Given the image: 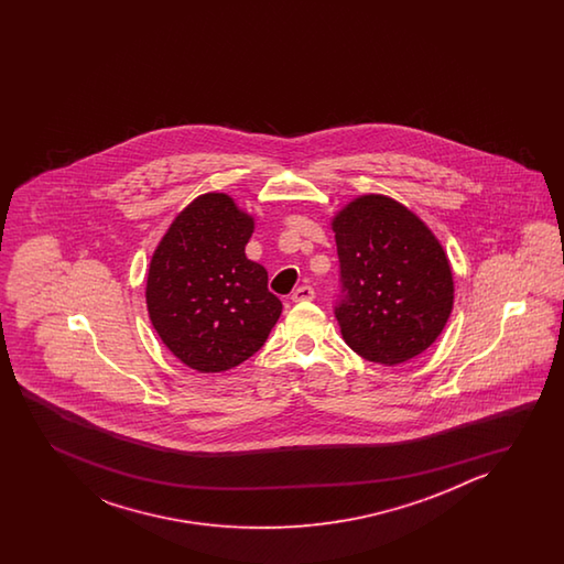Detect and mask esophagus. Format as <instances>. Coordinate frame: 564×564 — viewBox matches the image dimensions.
I'll list each match as a JSON object with an SVG mask.
<instances>
[{
	"label": "esophagus",
	"instance_id": "esophagus-1",
	"mask_svg": "<svg viewBox=\"0 0 564 564\" xmlns=\"http://www.w3.org/2000/svg\"><path fill=\"white\" fill-rule=\"evenodd\" d=\"M292 302H306V300L314 299V288L312 286H300L292 292Z\"/></svg>",
	"mask_w": 564,
	"mask_h": 564
}]
</instances>
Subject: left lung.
Wrapping results in <instances>:
<instances>
[{"label": "left lung", "mask_w": 564, "mask_h": 564, "mask_svg": "<svg viewBox=\"0 0 564 564\" xmlns=\"http://www.w3.org/2000/svg\"><path fill=\"white\" fill-rule=\"evenodd\" d=\"M345 299L336 321L348 347L379 365L415 359L454 308V272L432 229L383 193H365L330 219Z\"/></svg>", "instance_id": "1"}]
</instances>
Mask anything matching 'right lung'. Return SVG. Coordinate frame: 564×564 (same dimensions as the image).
I'll use <instances>...</instances> for the list:
<instances>
[{
	"label": "right lung",
	"instance_id": "obj_1",
	"mask_svg": "<svg viewBox=\"0 0 564 564\" xmlns=\"http://www.w3.org/2000/svg\"><path fill=\"white\" fill-rule=\"evenodd\" d=\"M256 219L228 193H202L156 243L144 300L163 345L199 372H224L260 350L282 314L268 272L248 260Z\"/></svg>",
	"mask_w": 564,
	"mask_h": 564
}]
</instances>
